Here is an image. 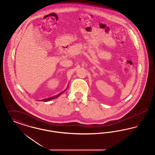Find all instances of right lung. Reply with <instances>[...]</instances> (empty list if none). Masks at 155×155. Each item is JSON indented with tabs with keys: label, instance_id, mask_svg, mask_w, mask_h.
I'll list each match as a JSON object with an SVG mask.
<instances>
[{
	"label": "right lung",
	"instance_id": "1",
	"mask_svg": "<svg viewBox=\"0 0 155 155\" xmlns=\"http://www.w3.org/2000/svg\"><path fill=\"white\" fill-rule=\"evenodd\" d=\"M63 92H64V91H63L62 92H61V93H60L59 95H56V96H53V97H49V98H48V99H47L48 100L46 101H51V100H52V99H55V98H56L57 97H58V96H60V95H61L63 93Z\"/></svg>",
	"mask_w": 155,
	"mask_h": 155
}]
</instances>
